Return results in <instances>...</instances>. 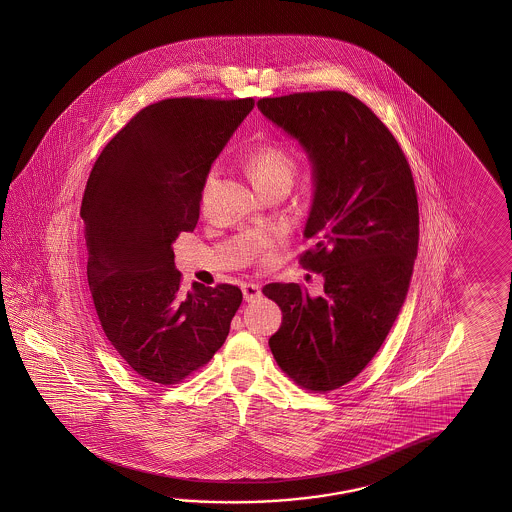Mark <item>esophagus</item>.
I'll return each mask as SVG.
<instances>
[{
	"label": "esophagus",
	"instance_id": "esophagus-1",
	"mask_svg": "<svg viewBox=\"0 0 512 512\" xmlns=\"http://www.w3.org/2000/svg\"><path fill=\"white\" fill-rule=\"evenodd\" d=\"M241 291H243L245 302H254L256 298H260L261 289L258 283H243V285H241Z\"/></svg>",
	"mask_w": 512,
	"mask_h": 512
}]
</instances>
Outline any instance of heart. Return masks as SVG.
<instances>
[{
	"instance_id": "1",
	"label": "heart",
	"mask_w": 512,
	"mask_h": 512,
	"mask_svg": "<svg viewBox=\"0 0 512 512\" xmlns=\"http://www.w3.org/2000/svg\"><path fill=\"white\" fill-rule=\"evenodd\" d=\"M247 170L251 174L254 185L258 186V190L265 192L272 186L293 185L298 164L294 161L293 155L283 146L267 142V144H260L249 153Z\"/></svg>"
}]
</instances>
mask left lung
I'll use <instances>...</instances> for the list:
<instances>
[{"label": "left lung", "instance_id": "obj_1", "mask_svg": "<svg viewBox=\"0 0 512 512\" xmlns=\"http://www.w3.org/2000/svg\"><path fill=\"white\" fill-rule=\"evenodd\" d=\"M258 108L313 161V247L300 265L324 276L316 298L300 283L263 287L283 315L269 346L300 388L331 392L370 364L403 307L419 243L414 177L392 131L346 91L260 98Z\"/></svg>", "mask_w": 512, "mask_h": 512}]
</instances>
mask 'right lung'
Masks as SVG:
<instances>
[{
  "instance_id": "1",
  "label": "right lung",
  "mask_w": 512,
  "mask_h": 512,
  "mask_svg": "<svg viewBox=\"0 0 512 512\" xmlns=\"http://www.w3.org/2000/svg\"><path fill=\"white\" fill-rule=\"evenodd\" d=\"M254 98H164L141 109L93 164L80 216L87 282L100 326L148 381L179 384L229 335L240 287L194 283L183 294L174 243L192 232L210 164Z\"/></svg>"
}]
</instances>
